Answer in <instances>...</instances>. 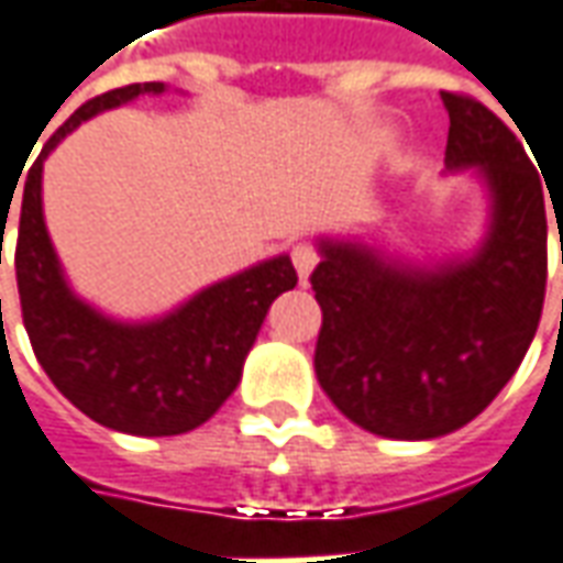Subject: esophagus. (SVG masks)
<instances>
[{"label":"esophagus","mask_w":563,"mask_h":563,"mask_svg":"<svg viewBox=\"0 0 563 563\" xmlns=\"http://www.w3.org/2000/svg\"><path fill=\"white\" fill-rule=\"evenodd\" d=\"M317 250L310 244H295L292 246V262H295V271H298V280L307 283V277L313 274L317 268Z\"/></svg>","instance_id":"esophagus-1"}]
</instances>
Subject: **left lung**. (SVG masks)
<instances>
[{"label": "left lung", "instance_id": "left-lung-1", "mask_svg": "<svg viewBox=\"0 0 563 563\" xmlns=\"http://www.w3.org/2000/svg\"><path fill=\"white\" fill-rule=\"evenodd\" d=\"M446 172L488 196L471 256L410 262L353 238H317V379L350 422L434 440L483 413L519 371L545 295V201L519 139L485 104L440 92Z\"/></svg>", "mask_w": 563, "mask_h": 563}]
</instances>
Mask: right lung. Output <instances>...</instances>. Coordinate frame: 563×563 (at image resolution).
I'll return each instance as SVG.
<instances>
[{
  "instance_id": "obj_1",
  "label": "right lung",
  "mask_w": 563,
  "mask_h": 563,
  "mask_svg": "<svg viewBox=\"0 0 563 563\" xmlns=\"http://www.w3.org/2000/svg\"><path fill=\"white\" fill-rule=\"evenodd\" d=\"M165 90L159 80L129 84L80 104L56 129L26 174L14 250L23 325L44 374L92 422L135 437L186 434L208 422L238 389L274 298L298 283L292 258L280 253L141 322L108 317L71 289L44 222V159L90 117Z\"/></svg>"
}]
</instances>
